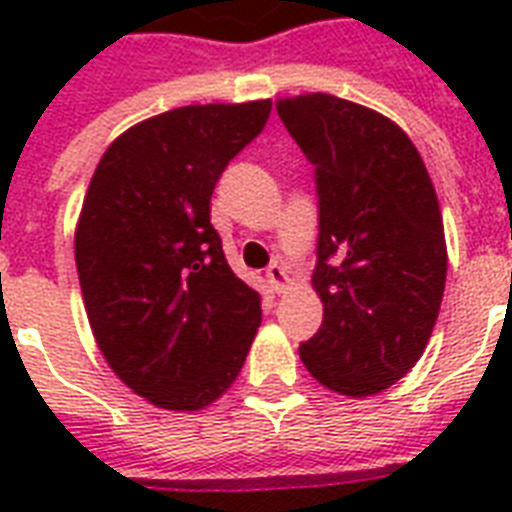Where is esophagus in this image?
Returning a JSON list of instances; mask_svg holds the SVG:
<instances>
[{
  "label": "esophagus",
  "mask_w": 512,
  "mask_h": 512,
  "mask_svg": "<svg viewBox=\"0 0 512 512\" xmlns=\"http://www.w3.org/2000/svg\"><path fill=\"white\" fill-rule=\"evenodd\" d=\"M265 276H268V284H271V289L276 292V295H284L289 289V284H292V279H289L287 268L281 263H273L268 265V271H265Z\"/></svg>",
  "instance_id": "1"
}]
</instances>
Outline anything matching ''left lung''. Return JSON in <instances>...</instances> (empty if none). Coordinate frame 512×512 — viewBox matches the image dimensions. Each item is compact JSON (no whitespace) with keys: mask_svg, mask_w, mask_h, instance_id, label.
<instances>
[{"mask_svg":"<svg viewBox=\"0 0 512 512\" xmlns=\"http://www.w3.org/2000/svg\"><path fill=\"white\" fill-rule=\"evenodd\" d=\"M281 122L316 167L319 332L305 369L340 396H377L428 348L446 284L436 188L401 127L327 92L276 100Z\"/></svg>","mask_w":512,"mask_h":512,"instance_id":"1","label":"left lung"}]
</instances>
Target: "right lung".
<instances>
[{
    "mask_svg": "<svg viewBox=\"0 0 512 512\" xmlns=\"http://www.w3.org/2000/svg\"><path fill=\"white\" fill-rule=\"evenodd\" d=\"M268 114L271 100L207 103L132 124L84 193L74 255L92 335L116 377L159 409L199 412L223 396L263 321L209 199Z\"/></svg>",
    "mask_w": 512,
    "mask_h": 512,
    "instance_id": "add662e5",
    "label": "right lung"
}]
</instances>
